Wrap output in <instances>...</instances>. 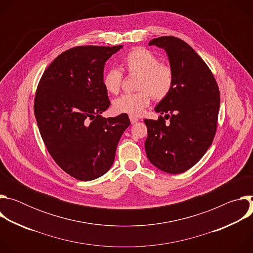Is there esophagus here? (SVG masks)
<instances>
[{"label":"esophagus","mask_w":253,"mask_h":253,"mask_svg":"<svg viewBox=\"0 0 253 253\" xmlns=\"http://www.w3.org/2000/svg\"><path fill=\"white\" fill-rule=\"evenodd\" d=\"M129 119H130V122H131V124H135L136 122H138V118L137 117H135V116H129Z\"/></svg>","instance_id":"1"}]
</instances>
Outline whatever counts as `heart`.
Masks as SVG:
<instances>
[{
  "label": "heart",
  "mask_w": 253,
  "mask_h": 253,
  "mask_svg": "<svg viewBox=\"0 0 253 253\" xmlns=\"http://www.w3.org/2000/svg\"><path fill=\"white\" fill-rule=\"evenodd\" d=\"M123 66L130 74H138L136 93L124 94L113 101L117 114L140 116L149 106L151 98H166L174 84V73L170 65L159 62L158 57L145 48H135L123 59ZM122 83V73L110 69L103 77V85L108 93L117 94Z\"/></svg>",
  "instance_id": "b5f03b06"
}]
</instances>
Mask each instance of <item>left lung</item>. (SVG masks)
<instances>
[{"mask_svg":"<svg viewBox=\"0 0 253 253\" xmlns=\"http://www.w3.org/2000/svg\"><path fill=\"white\" fill-rule=\"evenodd\" d=\"M149 46L163 49L174 73L170 94L155 107L169 123L145 119V150L158 169L179 174L195 165L213 141L220 106L219 89L210 69L184 41L172 36L151 40Z\"/></svg>","mask_w":253,"mask_h":253,"instance_id":"1","label":"left lung"}]
</instances>
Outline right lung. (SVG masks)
Returning a JSON list of instances; mask_svg holds the SVG:
<instances>
[{"mask_svg": "<svg viewBox=\"0 0 253 253\" xmlns=\"http://www.w3.org/2000/svg\"><path fill=\"white\" fill-rule=\"evenodd\" d=\"M123 46H80L59 55L36 91L34 112L45 145L69 175L90 181L114 162L130 125L127 114L103 118L110 105L103 85L106 61Z\"/></svg>", "mask_w": 253, "mask_h": 253, "instance_id": "1", "label": "right lung"}]
</instances>
